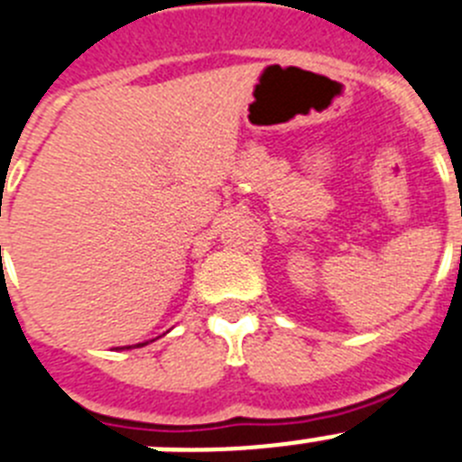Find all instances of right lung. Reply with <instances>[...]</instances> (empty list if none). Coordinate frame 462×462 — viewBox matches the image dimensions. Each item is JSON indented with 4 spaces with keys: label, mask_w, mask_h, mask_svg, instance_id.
Here are the masks:
<instances>
[{
    "label": "right lung",
    "mask_w": 462,
    "mask_h": 462,
    "mask_svg": "<svg viewBox=\"0 0 462 462\" xmlns=\"http://www.w3.org/2000/svg\"><path fill=\"white\" fill-rule=\"evenodd\" d=\"M139 346H143V344H139Z\"/></svg>",
    "instance_id": "right-lung-1"
}]
</instances>
